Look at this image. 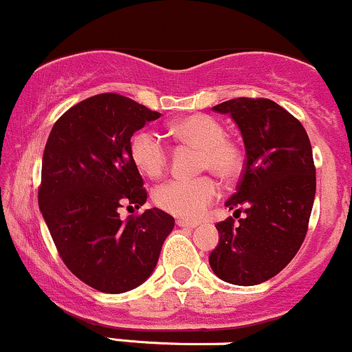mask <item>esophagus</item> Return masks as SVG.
<instances>
[{
    "label": "esophagus",
    "instance_id": "1",
    "mask_svg": "<svg viewBox=\"0 0 352 352\" xmlns=\"http://www.w3.org/2000/svg\"><path fill=\"white\" fill-rule=\"evenodd\" d=\"M176 225L177 226H183V228H196V226H198V223H196V221H188V220H177Z\"/></svg>",
    "mask_w": 352,
    "mask_h": 352
}]
</instances>
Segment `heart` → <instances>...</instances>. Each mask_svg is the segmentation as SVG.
I'll use <instances>...</instances> for the list:
<instances>
[{"label":"heart","instance_id":"obj_1","mask_svg":"<svg viewBox=\"0 0 352 352\" xmlns=\"http://www.w3.org/2000/svg\"><path fill=\"white\" fill-rule=\"evenodd\" d=\"M171 132L181 144L201 149L198 169L214 173L232 181L243 168V153L235 141L226 138V127L217 117L191 114L171 124ZM131 157L147 177H160L168 169L169 149L156 132L141 129L132 135ZM220 195L211 176L196 179H169L154 190V203L176 217L196 220Z\"/></svg>","mask_w":352,"mask_h":352}]
</instances>
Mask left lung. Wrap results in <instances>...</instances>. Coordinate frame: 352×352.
<instances>
[{"label":"left lung","instance_id":"obj_1","mask_svg":"<svg viewBox=\"0 0 352 352\" xmlns=\"http://www.w3.org/2000/svg\"><path fill=\"white\" fill-rule=\"evenodd\" d=\"M236 122L247 151L236 192L225 203L247 217L217 223L210 265L221 280L256 285L277 275L307 235L316 166L304 126L270 99L238 97L214 105ZM235 211V213H236Z\"/></svg>","mask_w":352,"mask_h":352}]
</instances>
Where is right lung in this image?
Returning <instances> with one entry per match:
<instances>
[{
  "label": "right lung",
  "instance_id": "add662e5",
  "mask_svg": "<svg viewBox=\"0 0 352 352\" xmlns=\"http://www.w3.org/2000/svg\"><path fill=\"white\" fill-rule=\"evenodd\" d=\"M160 112L119 94L70 107L52 127L41 161L38 205L67 268L105 294H122L153 274L175 218L157 208L120 220L147 191L131 138ZM129 208V206H127Z\"/></svg>",
  "mask_w": 352,
  "mask_h": 352
}]
</instances>
